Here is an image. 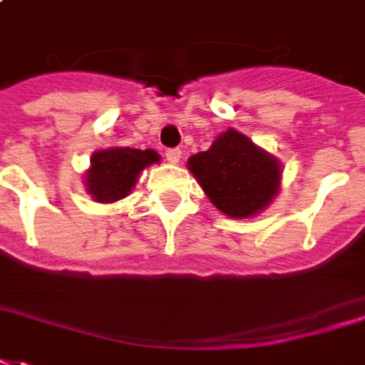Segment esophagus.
I'll return each mask as SVG.
<instances>
[{
    "label": "esophagus",
    "mask_w": 365,
    "mask_h": 365,
    "mask_svg": "<svg viewBox=\"0 0 365 365\" xmlns=\"http://www.w3.org/2000/svg\"><path fill=\"white\" fill-rule=\"evenodd\" d=\"M165 156H166V160H168V163L177 165L178 160H180V156H182V153H180L178 148H168V150L165 153Z\"/></svg>",
    "instance_id": "34e87169"
}]
</instances>
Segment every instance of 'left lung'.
<instances>
[{
	"label": "left lung",
	"mask_w": 365,
	"mask_h": 365,
	"mask_svg": "<svg viewBox=\"0 0 365 365\" xmlns=\"http://www.w3.org/2000/svg\"><path fill=\"white\" fill-rule=\"evenodd\" d=\"M188 170L212 205L233 219L267 209L279 192V160L235 128L222 132L209 150L192 154Z\"/></svg>",
	"instance_id": "8db88e82"
}]
</instances>
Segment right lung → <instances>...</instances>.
Returning a JSON list of instances; mask_svg holds the SVG:
<instances>
[{"mask_svg":"<svg viewBox=\"0 0 365 365\" xmlns=\"http://www.w3.org/2000/svg\"><path fill=\"white\" fill-rule=\"evenodd\" d=\"M160 156L153 148H106L98 150L90 158L86 170V190L96 202H114L130 192L140 170L158 163Z\"/></svg>","mask_w":365,"mask_h":365,"instance_id":"add662e5","label":"right lung"}]
</instances>
